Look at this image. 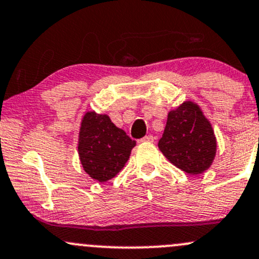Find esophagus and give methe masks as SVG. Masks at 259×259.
I'll use <instances>...</instances> for the list:
<instances>
[{"label": "esophagus", "mask_w": 259, "mask_h": 259, "mask_svg": "<svg viewBox=\"0 0 259 259\" xmlns=\"http://www.w3.org/2000/svg\"><path fill=\"white\" fill-rule=\"evenodd\" d=\"M154 140H155V137H152V135H146V137H144L143 139H141L140 143H143V141H146V143H152Z\"/></svg>", "instance_id": "obj_1"}]
</instances>
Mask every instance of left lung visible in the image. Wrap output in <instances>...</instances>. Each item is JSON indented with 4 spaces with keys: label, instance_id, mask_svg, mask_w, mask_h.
<instances>
[{
    "label": "left lung",
    "instance_id": "8db88e82",
    "mask_svg": "<svg viewBox=\"0 0 259 259\" xmlns=\"http://www.w3.org/2000/svg\"><path fill=\"white\" fill-rule=\"evenodd\" d=\"M159 149L185 172L197 175L207 170L216 154V139L197 105L186 102L168 113Z\"/></svg>",
    "mask_w": 259,
    "mask_h": 259
}]
</instances>
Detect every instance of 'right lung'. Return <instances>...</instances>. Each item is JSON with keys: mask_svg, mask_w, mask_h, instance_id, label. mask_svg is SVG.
<instances>
[{"mask_svg": "<svg viewBox=\"0 0 259 259\" xmlns=\"http://www.w3.org/2000/svg\"><path fill=\"white\" fill-rule=\"evenodd\" d=\"M135 141L111 122L108 115L89 111L79 133L80 162L91 178L99 182L114 178L124 167Z\"/></svg>", "mask_w": 259, "mask_h": 259, "instance_id": "add662e5", "label": "right lung"}]
</instances>
